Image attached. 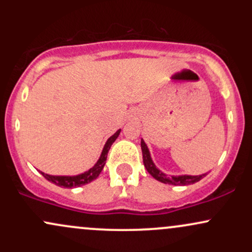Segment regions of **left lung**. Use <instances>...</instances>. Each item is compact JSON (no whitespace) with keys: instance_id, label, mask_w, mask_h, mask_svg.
<instances>
[{"instance_id":"obj_1","label":"left lung","mask_w":252,"mask_h":252,"mask_svg":"<svg viewBox=\"0 0 252 252\" xmlns=\"http://www.w3.org/2000/svg\"><path fill=\"white\" fill-rule=\"evenodd\" d=\"M141 149H142V156H143V163L146 169L153 178L156 179L158 181L163 182V184L174 185V186H186V185H192L195 182L200 181L206 174L202 175H179V176H168L164 173L161 172L156 168V166L153 162L152 158H150L149 150L147 148V144L144 143L143 140H141Z\"/></svg>"}]
</instances>
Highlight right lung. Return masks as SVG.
<instances>
[{
  "mask_svg": "<svg viewBox=\"0 0 252 252\" xmlns=\"http://www.w3.org/2000/svg\"><path fill=\"white\" fill-rule=\"evenodd\" d=\"M120 132H121V130H117V131L115 132V134L112 135L108 141H106L105 146H104V148H103L102 154H100L99 160H98L97 163L94 164L91 169H89L88 172L83 173V174H79V175H74V176L48 175V174H45V173H42V172H41V174L43 175V178L47 179V180L51 181L52 184H56L57 186L63 187V189H73V187L83 186V185H86V184H89V182L94 181V179L98 178V175H99L100 172L103 170L104 164H105V162H106V158H108V153H109L110 147H111V144L116 141V138L118 137V135H120Z\"/></svg>",
  "mask_w": 252,
  "mask_h": 252,
  "instance_id": "1",
  "label": "right lung"
}]
</instances>
